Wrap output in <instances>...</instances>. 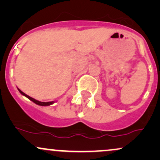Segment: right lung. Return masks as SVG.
<instances>
[{"instance_id":"obj_1","label":"right lung","mask_w":160,"mask_h":160,"mask_svg":"<svg viewBox=\"0 0 160 160\" xmlns=\"http://www.w3.org/2000/svg\"><path fill=\"white\" fill-rule=\"evenodd\" d=\"M18 90L19 91V92L21 93L22 95H24V96H25V97H26V98H28V99H30V100L32 101V102H34V103L38 104V105H40V106H49V105H50V104H52L53 103H54V102H39V101L36 100V99H34V98H32V97L28 96V95L25 94V93H24L23 92H22L21 90H20V89H18Z\"/></svg>"}]
</instances>
